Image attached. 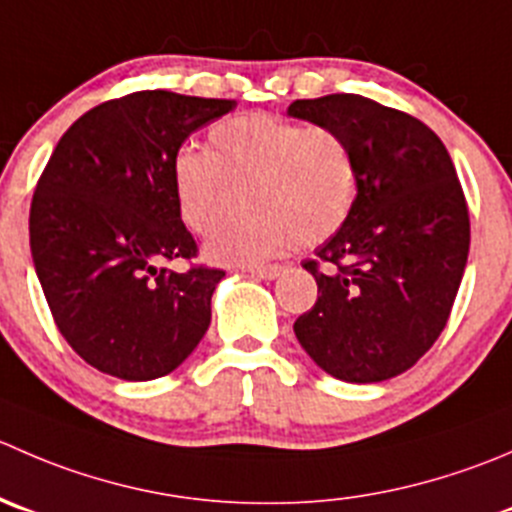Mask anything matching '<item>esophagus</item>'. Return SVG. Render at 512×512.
Returning a JSON list of instances; mask_svg holds the SVG:
<instances>
[{
  "instance_id": "1",
  "label": "esophagus",
  "mask_w": 512,
  "mask_h": 512,
  "mask_svg": "<svg viewBox=\"0 0 512 512\" xmlns=\"http://www.w3.org/2000/svg\"><path fill=\"white\" fill-rule=\"evenodd\" d=\"M282 267L277 265H270V267H250L247 270V275L255 277V280H275V277H280Z\"/></svg>"
}]
</instances>
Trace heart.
I'll return each mask as SVG.
<instances>
[{
    "instance_id": "obj_1",
    "label": "heart",
    "mask_w": 512,
    "mask_h": 512,
    "mask_svg": "<svg viewBox=\"0 0 512 512\" xmlns=\"http://www.w3.org/2000/svg\"><path fill=\"white\" fill-rule=\"evenodd\" d=\"M182 222L215 235L242 202L247 210L205 247L217 265H257L292 242L315 247L347 222L360 170L340 132L237 114L215 124L210 152L182 147L172 162Z\"/></svg>"
}]
</instances>
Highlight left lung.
I'll use <instances>...</instances> for the list:
<instances>
[{
	"mask_svg": "<svg viewBox=\"0 0 512 512\" xmlns=\"http://www.w3.org/2000/svg\"><path fill=\"white\" fill-rule=\"evenodd\" d=\"M287 114L340 132L360 170L347 222L302 265L317 302L295 335L337 380H390L433 347L463 280L470 217L453 160L428 124L360 94L295 99Z\"/></svg>",
	"mask_w": 512,
	"mask_h": 512,
	"instance_id": "8db88e82",
	"label": "left lung"
}]
</instances>
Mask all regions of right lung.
<instances>
[{"instance_id": "add662e5", "label": "right lung", "mask_w": 512, "mask_h": 512, "mask_svg": "<svg viewBox=\"0 0 512 512\" xmlns=\"http://www.w3.org/2000/svg\"><path fill=\"white\" fill-rule=\"evenodd\" d=\"M235 107L145 89L89 109L54 147L34 190L29 247L59 332L97 370L155 380L205 337L225 272L157 265L197 252L175 202V155Z\"/></svg>"}]
</instances>
